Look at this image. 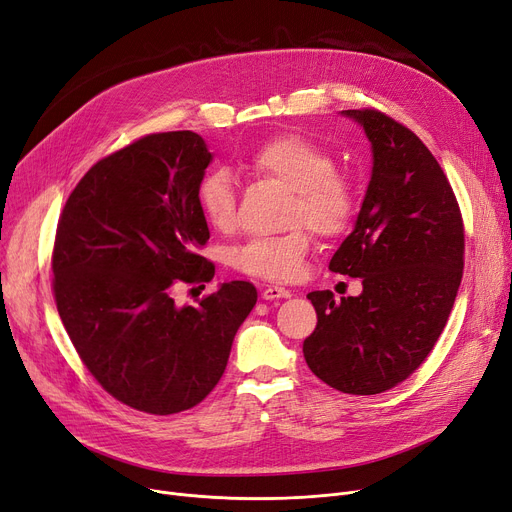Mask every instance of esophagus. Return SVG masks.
I'll return each mask as SVG.
<instances>
[{"mask_svg":"<svg viewBox=\"0 0 512 512\" xmlns=\"http://www.w3.org/2000/svg\"><path fill=\"white\" fill-rule=\"evenodd\" d=\"M261 297L265 301H274V299H288L291 297V291H286L284 286H265Z\"/></svg>","mask_w":512,"mask_h":512,"instance_id":"esophagus-1","label":"esophagus"}]
</instances>
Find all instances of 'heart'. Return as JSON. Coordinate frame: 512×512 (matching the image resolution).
I'll return each instance as SVG.
<instances>
[{"mask_svg":"<svg viewBox=\"0 0 512 512\" xmlns=\"http://www.w3.org/2000/svg\"><path fill=\"white\" fill-rule=\"evenodd\" d=\"M249 169L261 177L278 180L293 190L288 224L303 221L322 236L339 234L353 213L355 192L349 177L335 169L332 154L299 133H284L261 144ZM198 207L215 230L228 232L236 224V188L230 175L213 171L198 186ZM309 234L293 228L286 234L253 238L234 253V265L249 276L284 282L303 270L309 253Z\"/></svg>","mask_w":512,"mask_h":512,"instance_id":"heart-1","label":"heart"}]
</instances>
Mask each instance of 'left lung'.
I'll return each mask as SVG.
<instances>
[{"mask_svg":"<svg viewBox=\"0 0 512 512\" xmlns=\"http://www.w3.org/2000/svg\"><path fill=\"white\" fill-rule=\"evenodd\" d=\"M372 150L353 230L328 270L360 278L358 297L314 291L318 326L303 341L309 370L351 395L383 393L425 362L462 280L464 228L456 196L429 148L379 110H341Z\"/></svg>","mask_w":512,"mask_h":512,"instance_id":"8db88e82","label":"left lung"}]
</instances>
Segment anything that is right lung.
Returning a JSON list of instances; mask_svg holds the SVG:
<instances>
[{"label":"right lung","instance_id":"add662e5","mask_svg":"<svg viewBox=\"0 0 512 512\" xmlns=\"http://www.w3.org/2000/svg\"><path fill=\"white\" fill-rule=\"evenodd\" d=\"M211 161L194 131L152 133L87 171L58 221L52 270L62 324L96 381L140 412L203 402L257 303L244 280L219 284L198 305L173 299L177 284L215 274L196 253L209 240L198 186Z\"/></svg>","mask_w":512,"mask_h":512}]
</instances>
